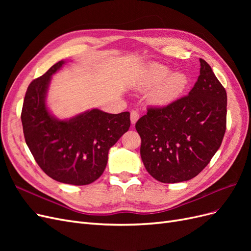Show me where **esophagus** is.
Returning <instances> with one entry per match:
<instances>
[{
    "mask_svg": "<svg viewBox=\"0 0 251 251\" xmlns=\"http://www.w3.org/2000/svg\"><path fill=\"white\" fill-rule=\"evenodd\" d=\"M139 119V113L137 111H132L131 112V123L135 125L137 123V120Z\"/></svg>",
    "mask_w": 251,
    "mask_h": 251,
    "instance_id": "34e87169",
    "label": "esophagus"
}]
</instances>
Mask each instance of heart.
I'll return each instance as SVG.
<instances>
[{
	"mask_svg": "<svg viewBox=\"0 0 251 251\" xmlns=\"http://www.w3.org/2000/svg\"><path fill=\"white\" fill-rule=\"evenodd\" d=\"M188 86L184 73L171 72L170 68L158 63L150 64L136 79L134 87L140 91H151L150 101L157 107H165L176 101Z\"/></svg>",
	"mask_w": 251,
	"mask_h": 251,
	"instance_id": "1",
	"label": "heart"
}]
</instances>
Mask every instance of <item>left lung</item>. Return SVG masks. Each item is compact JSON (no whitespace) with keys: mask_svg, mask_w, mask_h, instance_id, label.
<instances>
[{"mask_svg":"<svg viewBox=\"0 0 251 251\" xmlns=\"http://www.w3.org/2000/svg\"><path fill=\"white\" fill-rule=\"evenodd\" d=\"M200 66L198 80L188 95L163 108H149L135 126L141 138L142 162L162 183L193 179L221 147L226 91L202 58Z\"/></svg>","mask_w":251,"mask_h":251,"instance_id":"left-lung-1","label":"left lung"}]
</instances>
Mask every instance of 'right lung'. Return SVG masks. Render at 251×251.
Here are the masks:
<instances>
[{"label":"right lung","mask_w":251,"mask_h":251,"mask_svg":"<svg viewBox=\"0 0 251 251\" xmlns=\"http://www.w3.org/2000/svg\"><path fill=\"white\" fill-rule=\"evenodd\" d=\"M66 62L53 65L30 83L22 109L27 146L36 163L55 181L87 185L100 178L109 150L131 126L130 113L88 110L70 119H58L48 110L46 97L51 76Z\"/></svg>","instance_id":"1"}]
</instances>
